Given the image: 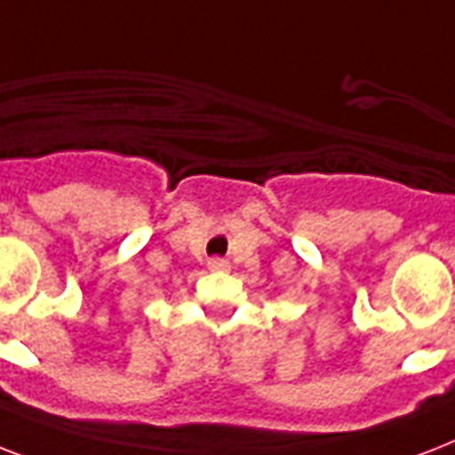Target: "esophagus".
Returning <instances> with one entry per match:
<instances>
[{
    "instance_id": "34e87169",
    "label": "esophagus",
    "mask_w": 455,
    "mask_h": 455,
    "mask_svg": "<svg viewBox=\"0 0 455 455\" xmlns=\"http://www.w3.org/2000/svg\"><path fill=\"white\" fill-rule=\"evenodd\" d=\"M207 267H210V269H214V271H224V269H228V262H227V259H220V257H214V259H210V262H207Z\"/></svg>"
}]
</instances>
